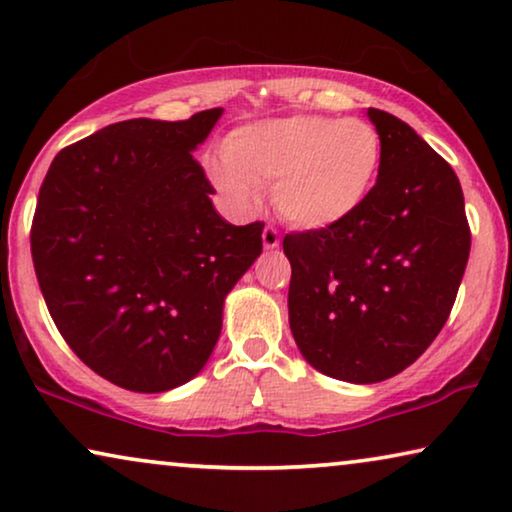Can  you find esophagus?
<instances>
[{"instance_id": "34e87169", "label": "esophagus", "mask_w": 512, "mask_h": 512, "mask_svg": "<svg viewBox=\"0 0 512 512\" xmlns=\"http://www.w3.org/2000/svg\"><path fill=\"white\" fill-rule=\"evenodd\" d=\"M279 240H282V237H279V233H277V228L275 226H265L263 228V244H265V249H277L279 247Z\"/></svg>"}]
</instances>
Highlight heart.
<instances>
[{"instance_id": "1", "label": "heart", "mask_w": 512, "mask_h": 512, "mask_svg": "<svg viewBox=\"0 0 512 512\" xmlns=\"http://www.w3.org/2000/svg\"><path fill=\"white\" fill-rule=\"evenodd\" d=\"M209 177L237 207L249 209L275 184L286 221L326 228L359 212L382 163V139L361 118L298 114L242 125L223 144Z\"/></svg>"}]
</instances>
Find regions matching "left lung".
Returning <instances> with one entry per match:
<instances>
[{
	"label": "left lung",
	"instance_id": "left-lung-1",
	"mask_svg": "<svg viewBox=\"0 0 512 512\" xmlns=\"http://www.w3.org/2000/svg\"><path fill=\"white\" fill-rule=\"evenodd\" d=\"M377 181L359 212L289 233V324L314 368L356 384L417 361L450 317L471 228L457 174L408 123L380 109Z\"/></svg>",
	"mask_w": 512,
	"mask_h": 512
}]
</instances>
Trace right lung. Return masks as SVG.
I'll list each match as a JSON object with an SVG mask.
<instances>
[{
	"instance_id": "1",
	"label": "right lung",
	"mask_w": 512,
	"mask_h": 512,
	"mask_svg": "<svg viewBox=\"0 0 512 512\" xmlns=\"http://www.w3.org/2000/svg\"><path fill=\"white\" fill-rule=\"evenodd\" d=\"M221 111L107 125L65 146L39 188L30 244L48 312L123 389L158 394L198 375L223 298L263 251V223L223 221L191 153Z\"/></svg>"
}]
</instances>
